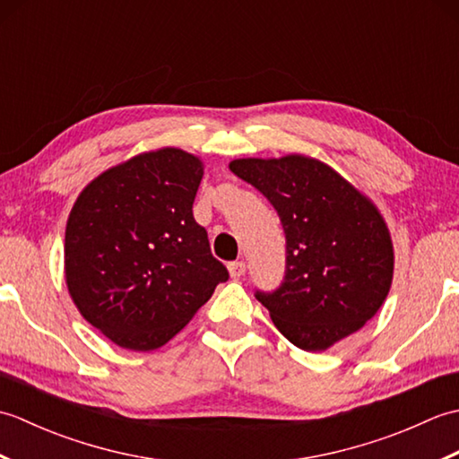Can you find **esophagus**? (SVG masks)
Segmentation results:
<instances>
[{"instance_id":"esophagus-1","label":"esophagus","mask_w":459,"mask_h":459,"mask_svg":"<svg viewBox=\"0 0 459 459\" xmlns=\"http://www.w3.org/2000/svg\"><path fill=\"white\" fill-rule=\"evenodd\" d=\"M245 272H247V264H245V262H242V260L230 262V264H229V274H230V278L245 276Z\"/></svg>"}]
</instances>
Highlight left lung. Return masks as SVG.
Masks as SVG:
<instances>
[{
    "mask_svg": "<svg viewBox=\"0 0 459 459\" xmlns=\"http://www.w3.org/2000/svg\"><path fill=\"white\" fill-rule=\"evenodd\" d=\"M229 168L284 224L286 278L272 294L256 291L280 333L317 353L375 317L391 291L394 247L373 199L304 153L238 158Z\"/></svg>",
    "mask_w": 459,
    "mask_h": 459,
    "instance_id": "obj_1",
    "label": "left lung"
}]
</instances>
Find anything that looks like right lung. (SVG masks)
<instances>
[{"label":"right lung","instance_id":"obj_1","mask_svg":"<svg viewBox=\"0 0 459 459\" xmlns=\"http://www.w3.org/2000/svg\"><path fill=\"white\" fill-rule=\"evenodd\" d=\"M203 171L199 155L171 145L142 152L96 175L73 204L66 290L122 349L165 345L229 278L193 219Z\"/></svg>","mask_w":459,"mask_h":459}]
</instances>
